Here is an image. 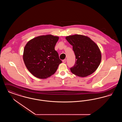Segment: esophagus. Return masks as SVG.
<instances>
[{
  "mask_svg": "<svg viewBox=\"0 0 122 122\" xmlns=\"http://www.w3.org/2000/svg\"><path fill=\"white\" fill-rule=\"evenodd\" d=\"M66 62V59H64V60H63V62L64 63H65Z\"/></svg>",
  "mask_w": 122,
  "mask_h": 122,
  "instance_id": "1",
  "label": "esophagus"
}]
</instances>
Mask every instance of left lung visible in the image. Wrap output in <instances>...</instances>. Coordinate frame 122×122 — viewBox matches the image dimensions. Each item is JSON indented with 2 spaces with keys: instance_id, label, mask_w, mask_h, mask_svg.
<instances>
[{
  "instance_id": "left-lung-1",
  "label": "left lung",
  "mask_w": 122,
  "mask_h": 122,
  "mask_svg": "<svg viewBox=\"0 0 122 122\" xmlns=\"http://www.w3.org/2000/svg\"><path fill=\"white\" fill-rule=\"evenodd\" d=\"M66 39L73 46L76 55V63L70 69L71 72L81 77L92 74L98 67L102 59L98 46L90 38L83 35L69 36Z\"/></svg>"
}]
</instances>
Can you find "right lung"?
Masks as SVG:
<instances>
[{
	"mask_svg": "<svg viewBox=\"0 0 122 122\" xmlns=\"http://www.w3.org/2000/svg\"><path fill=\"white\" fill-rule=\"evenodd\" d=\"M59 37L51 35L41 36L30 40L24 49V62L33 76L46 79L53 75L62 63L55 46Z\"/></svg>",
	"mask_w": 122,
	"mask_h": 122,
	"instance_id": "add662e5",
	"label": "right lung"
}]
</instances>
